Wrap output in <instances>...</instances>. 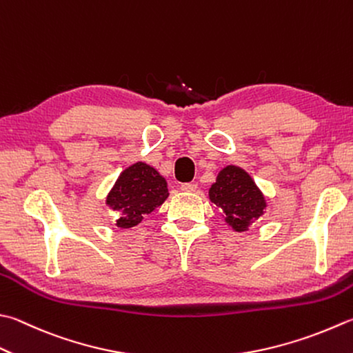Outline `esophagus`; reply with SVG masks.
I'll return each instance as SVG.
<instances>
[{
	"label": "esophagus",
	"mask_w": 353,
	"mask_h": 353,
	"mask_svg": "<svg viewBox=\"0 0 353 353\" xmlns=\"http://www.w3.org/2000/svg\"><path fill=\"white\" fill-rule=\"evenodd\" d=\"M181 190L183 192H195L196 190V184L195 183H183L181 184Z\"/></svg>",
	"instance_id": "1"
}]
</instances>
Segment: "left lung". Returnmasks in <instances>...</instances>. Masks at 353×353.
<instances>
[{
	"mask_svg": "<svg viewBox=\"0 0 353 353\" xmlns=\"http://www.w3.org/2000/svg\"><path fill=\"white\" fill-rule=\"evenodd\" d=\"M209 198L223 209L225 223L236 232L248 230L265 209V199L254 179L236 165H228L219 172L209 190Z\"/></svg>",
	"mask_w": 353,
	"mask_h": 353,
	"instance_id": "left-lung-1",
	"label": "left lung"
}]
</instances>
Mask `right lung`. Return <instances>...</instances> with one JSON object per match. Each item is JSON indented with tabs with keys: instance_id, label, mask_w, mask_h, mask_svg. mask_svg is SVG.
<instances>
[{
	"instance_id": "add662e5",
	"label": "right lung",
	"mask_w": 353,
	"mask_h": 353,
	"mask_svg": "<svg viewBox=\"0 0 353 353\" xmlns=\"http://www.w3.org/2000/svg\"><path fill=\"white\" fill-rule=\"evenodd\" d=\"M168 196L165 179L154 168L138 161L121 172L105 203L117 212L118 228L130 229L161 205Z\"/></svg>"
}]
</instances>
